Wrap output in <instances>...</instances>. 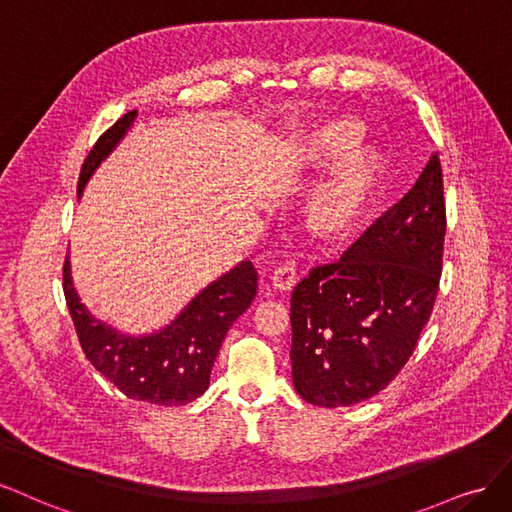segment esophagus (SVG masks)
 Segmentation results:
<instances>
[{"label":"esophagus","instance_id":"34e87169","mask_svg":"<svg viewBox=\"0 0 512 512\" xmlns=\"http://www.w3.org/2000/svg\"><path fill=\"white\" fill-rule=\"evenodd\" d=\"M270 285L278 293H289L295 285V263L287 261L280 268H276L270 278Z\"/></svg>","mask_w":512,"mask_h":512}]
</instances>
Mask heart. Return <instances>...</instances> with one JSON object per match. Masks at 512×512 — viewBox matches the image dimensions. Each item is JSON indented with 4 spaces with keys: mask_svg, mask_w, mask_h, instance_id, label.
<instances>
[{
    "mask_svg": "<svg viewBox=\"0 0 512 512\" xmlns=\"http://www.w3.org/2000/svg\"><path fill=\"white\" fill-rule=\"evenodd\" d=\"M355 127L349 121H325L312 127L300 144L302 170H327L312 185L302 204L306 234L321 244H340L364 225L383 180L387 159L374 146L354 142Z\"/></svg>",
    "mask_w": 512,
    "mask_h": 512,
    "instance_id": "1",
    "label": "heart"
}]
</instances>
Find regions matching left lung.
I'll use <instances>...</instances> for the list:
<instances>
[{
	"label": "left lung",
	"mask_w": 512,
	"mask_h": 512,
	"mask_svg": "<svg viewBox=\"0 0 512 512\" xmlns=\"http://www.w3.org/2000/svg\"><path fill=\"white\" fill-rule=\"evenodd\" d=\"M447 232L434 153L402 200L338 263L291 295L293 385L308 404L338 408L383 391L430 321Z\"/></svg>",
	"instance_id": "obj_1"
}]
</instances>
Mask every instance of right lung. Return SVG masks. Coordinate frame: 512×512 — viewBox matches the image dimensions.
I'll use <instances>...</instances> for the list:
<instances>
[{
  "mask_svg": "<svg viewBox=\"0 0 512 512\" xmlns=\"http://www.w3.org/2000/svg\"><path fill=\"white\" fill-rule=\"evenodd\" d=\"M138 117L131 110L95 142L82 163L78 197L102 161L119 146ZM63 293L76 327L82 351L108 381L131 400L159 406H183L208 389L214 359L219 355L227 329L251 306L257 293V272L251 261L212 280L191 298L174 321L153 334H125L95 319L80 302L74 287L70 257L63 266Z\"/></svg>",
  "mask_w": 512,
  "mask_h": 512,
  "instance_id": "1",
  "label": "right lung"
}]
</instances>
